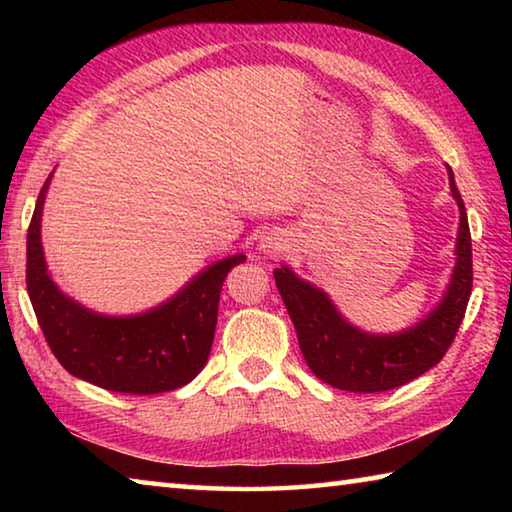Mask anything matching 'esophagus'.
Listing matches in <instances>:
<instances>
[{
	"instance_id": "34e87169",
	"label": "esophagus",
	"mask_w": 512,
	"mask_h": 512,
	"mask_svg": "<svg viewBox=\"0 0 512 512\" xmlns=\"http://www.w3.org/2000/svg\"><path fill=\"white\" fill-rule=\"evenodd\" d=\"M259 248H262L266 255L275 257V255H280V253H282L284 244H282V239H280V237H264V239H262V244H259Z\"/></svg>"
}]
</instances>
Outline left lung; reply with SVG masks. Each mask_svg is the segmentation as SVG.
<instances>
[{"label":"left lung","mask_w":512,"mask_h":512,"mask_svg":"<svg viewBox=\"0 0 512 512\" xmlns=\"http://www.w3.org/2000/svg\"><path fill=\"white\" fill-rule=\"evenodd\" d=\"M449 171V187L461 210L452 282L440 305L418 325L400 334H366L345 323L323 291L293 275L291 268H275L277 291L296 327L307 366L325 384L350 393L391 391L420 377L440 363L463 323L472 293V237L463 198Z\"/></svg>","instance_id":"1"}]
</instances>
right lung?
I'll list each match as a JSON object with an SVG mask.
<instances>
[{"instance_id": "add662e5", "label": "right lung", "mask_w": 512, "mask_h": 512, "mask_svg": "<svg viewBox=\"0 0 512 512\" xmlns=\"http://www.w3.org/2000/svg\"><path fill=\"white\" fill-rule=\"evenodd\" d=\"M40 189L27 235V291L45 341L69 375L115 393L153 395L180 388L210 357L219 298L228 273L246 255L223 259L196 275L176 298L131 318L99 316L58 291L40 244Z\"/></svg>"}]
</instances>
